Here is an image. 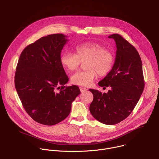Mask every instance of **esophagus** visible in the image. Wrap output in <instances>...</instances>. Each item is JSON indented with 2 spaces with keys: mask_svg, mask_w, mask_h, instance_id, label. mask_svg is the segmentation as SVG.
I'll return each mask as SVG.
<instances>
[{
  "mask_svg": "<svg viewBox=\"0 0 159 159\" xmlns=\"http://www.w3.org/2000/svg\"><path fill=\"white\" fill-rule=\"evenodd\" d=\"M79 89H80V90L81 93L85 92V91H86V90H87V89L85 87H80Z\"/></svg>",
  "mask_w": 159,
  "mask_h": 159,
  "instance_id": "34e87169",
  "label": "esophagus"
}]
</instances>
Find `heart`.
<instances>
[{
    "instance_id": "1",
    "label": "heart",
    "mask_w": 159,
    "mask_h": 159,
    "mask_svg": "<svg viewBox=\"0 0 159 159\" xmlns=\"http://www.w3.org/2000/svg\"><path fill=\"white\" fill-rule=\"evenodd\" d=\"M75 53L66 51L60 57L61 65L68 71L77 70L81 62H85L86 70L79 71L71 77L73 84L88 86L97 77L107 75L112 70L115 63L113 53L96 43H85L77 45Z\"/></svg>"
}]
</instances>
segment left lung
<instances>
[{
  "label": "left lung",
  "mask_w": 159,
  "mask_h": 159,
  "mask_svg": "<svg viewBox=\"0 0 159 159\" xmlns=\"http://www.w3.org/2000/svg\"><path fill=\"white\" fill-rule=\"evenodd\" d=\"M116 44L115 62L111 71L99 83L111 87L107 93L89 89L94 99L89 107L93 117L108 125L126 119L133 111L143 91L145 82L142 63L137 50L118 34L108 37Z\"/></svg>",
  "instance_id": "left-lung-1"
}]
</instances>
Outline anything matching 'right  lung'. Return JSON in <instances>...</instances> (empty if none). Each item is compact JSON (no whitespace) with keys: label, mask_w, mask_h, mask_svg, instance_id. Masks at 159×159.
<instances>
[{"label":"right lung","mask_w":159,"mask_h":159,"mask_svg":"<svg viewBox=\"0 0 159 159\" xmlns=\"http://www.w3.org/2000/svg\"><path fill=\"white\" fill-rule=\"evenodd\" d=\"M67 41L63 34L42 37L23 50L17 65L14 83L22 104L33 120L44 125L65 120L80 93L77 85H65L69 77L60 54Z\"/></svg>","instance_id":"1"}]
</instances>
